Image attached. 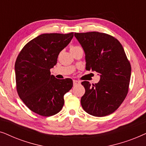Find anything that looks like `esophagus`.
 I'll use <instances>...</instances> for the list:
<instances>
[{"instance_id":"1","label":"esophagus","mask_w":146,"mask_h":146,"mask_svg":"<svg viewBox=\"0 0 146 146\" xmlns=\"http://www.w3.org/2000/svg\"><path fill=\"white\" fill-rule=\"evenodd\" d=\"M80 84V81H78V80H73L74 86H77V85Z\"/></svg>"}]
</instances>
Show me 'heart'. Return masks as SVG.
Listing matches in <instances>:
<instances>
[{
    "label": "heart",
    "mask_w": 146,
    "mask_h": 146,
    "mask_svg": "<svg viewBox=\"0 0 146 146\" xmlns=\"http://www.w3.org/2000/svg\"><path fill=\"white\" fill-rule=\"evenodd\" d=\"M79 48V46H78L71 45L70 46V50L72 51V50H74L76 48Z\"/></svg>",
    "instance_id": "obj_1"
}]
</instances>
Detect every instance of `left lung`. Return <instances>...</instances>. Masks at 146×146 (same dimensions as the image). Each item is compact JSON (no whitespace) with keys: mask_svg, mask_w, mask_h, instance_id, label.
<instances>
[{"mask_svg":"<svg viewBox=\"0 0 146 146\" xmlns=\"http://www.w3.org/2000/svg\"><path fill=\"white\" fill-rule=\"evenodd\" d=\"M86 54L87 70L100 75L97 84L84 81L85 94L81 105L94 116L102 117L116 110L128 93L131 64L121 43L112 36L98 32L74 33Z\"/></svg>","mask_w":146,"mask_h":146,"instance_id":"left-lung-1","label":"left lung"}]
</instances>
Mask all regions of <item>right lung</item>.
<instances>
[{
	"label": "right lung",
	"mask_w": 146,
	"mask_h": 146,
	"mask_svg": "<svg viewBox=\"0 0 146 146\" xmlns=\"http://www.w3.org/2000/svg\"><path fill=\"white\" fill-rule=\"evenodd\" d=\"M73 36L74 33L42 34L29 42L17 58L18 94L31 111L42 116L58 113L64 104V96L72 88V80L56 78L50 68Z\"/></svg>",
	"instance_id": "obj_1"
}]
</instances>
